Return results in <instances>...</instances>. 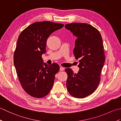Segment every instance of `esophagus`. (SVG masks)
<instances>
[{"label":"esophagus","mask_w":121,"mask_h":121,"mask_svg":"<svg viewBox=\"0 0 121 121\" xmlns=\"http://www.w3.org/2000/svg\"><path fill=\"white\" fill-rule=\"evenodd\" d=\"M64 70H65V68L62 67V66H61V67L60 68V71H63Z\"/></svg>","instance_id":"34e87169"}]
</instances>
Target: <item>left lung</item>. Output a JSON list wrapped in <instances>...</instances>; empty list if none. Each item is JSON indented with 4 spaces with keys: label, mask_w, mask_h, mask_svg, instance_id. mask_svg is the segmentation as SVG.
<instances>
[{
    "label": "left lung",
    "mask_w": 121,
    "mask_h": 121,
    "mask_svg": "<svg viewBox=\"0 0 121 121\" xmlns=\"http://www.w3.org/2000/svg\"><path fill=\"white\" fill-rule=\"evenodd\" d=\"M77 37L73 53L79 59V71L74 73L71 69H66L68 74L66 86L72 96L83 98L96 91L100 81L105 56L101 35L91 25L73 23L65 25Z\"/></svg>",
    "instance_id": "1"
}]
</instances>
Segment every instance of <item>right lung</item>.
Segmentation results:
<instances>
[{"label":"right lung","instance_id":"1","mask_svg":"<svg viewBox=\"0 0 121 121\" xmlns=\"http://www.w3.org/2000/svg\"><path fill=\"white\" fill-rule=\"evenodd\" d=\"M63 26L49 21L37 22L24 29L18 37L14 65L23 88L30 96L40 98L47 96L52 88L60 67L56 63H43L42 56L46 52L47 38Z\"/></svg>","mask_w":121,"mask_h":121}]
</instances>
